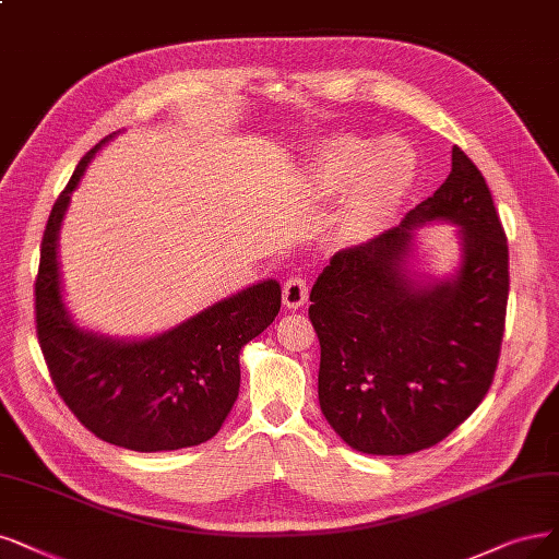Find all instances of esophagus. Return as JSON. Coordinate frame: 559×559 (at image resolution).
Listing matches in <instances>:
<instances>
[{
	"instance_id": "34e87169",
	"label": "esophagus",
	"mask_w": 559,
	"mask_h": 559,
	"mask_svg": "<svg viewBox=\"0 0 559 559\" xmlns=\"http://www.w3.org/2000/svg\"><path fill=\"white\" fill-rule=\"evenodd\" d=\"M308 299V285L301 276H290L283 283V304L287 308H301Z\"/></svg>"
}]
</instances>
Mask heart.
<instances>
[{"label":"heart","mask_w":559,"mask_h":559,"mask_svg":"<svg viewBox=\"0 0 559 559\" xmlns=\"http://www.w3.org/2000/svg\"><path fill=\"white\" fill-rule=\"evenodd\" d=\"M415 179V156L399 142H380L338 133L329 138L308 163V183L318 195L347 193L343 221L366 225L382 218L403 200Z\"/></svg>","instance_id":"heart-1"}]
</instances>
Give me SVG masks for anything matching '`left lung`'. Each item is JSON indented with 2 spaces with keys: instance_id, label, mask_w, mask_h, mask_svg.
Masks as SVG:
<instances>
[{
  "instance_id": "1",
  "label": "left lung",
  "mask_w": 559,
  "mask_h": 559,
  "mask_svg": "<svg viewBox=\"0 0 559 559\" xmlns=\"http://www.w3.org/2000/svg\"><path fill=\"white\" fill-rule=\"evenodd\" d=\"M430 222L457 225L444 277L416 269ZM509 248L488 183L461 147L451 173L394 230L336 253L311 293L322 415L355 451L407 456L444 440L484 401L498 366Z\"/></svg>"
}]
</instances>
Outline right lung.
<instances>
[{"label":"right lung","instance_id":"add662e5","mask_svg":"<svg viewBox=\"0 0 559 559\" xmlns=\"http://www.w3.org/2000/svg\"><path fill=\"white\" fill-rule=\"evenodd\" d=\"M119 133V131H117ZM100 140L57 198L36 278V332L59 396L110 444L154 453L212 440L239 396V357L281 311L276 278L258 281L152 336H110L80 324L64 299L59 230Z\"/></svg>","mask_w":559,"mask_h":559}]
</instances>
